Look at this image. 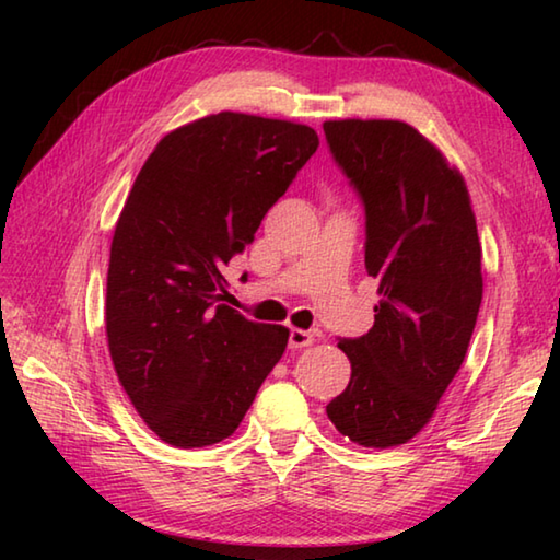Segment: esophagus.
Segmentation results:
<instances>
[{
    "label": "esophagus",
    "instance_id": "obj_1",
    "mask_svg": "<svg viewBox=\"0 0 560 560\" xmlns=\"http://www.w3.org/2000/svg\"><path fill=\"white\" fill-rule=\"evenodd\" d=\"M316 340V336L311 334V330H303V328H291V334H289V348H293V350H301V348H306V346H311Z\"/></svg>",
    "mask_w": 560,
    "mask_h": 560
}]
</instances>
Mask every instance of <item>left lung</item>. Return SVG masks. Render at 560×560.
<instances>
[{"label":"left lung","instance_id":"left-lung-1","mask_svg":"<svg viewBox=\"0 0 560 560\" xmlns=\"http://www.w3.org/2000/svg\"><path fill=\"white\" fill-rule=\"evenodd\" d=\"M330 153L365 207L375 324L340 338L350 383L328 420L363 447H397L432 420L481 306V244L464 177L402 120H326Z\"/></svg>","mask_w":560,"mask_h":560}]
</instances>
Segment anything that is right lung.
<instances>
[{
  "instance_id": "1",
  "label": "right lung",
  "mask_w": 560,
  "mask_h": 560,
  "mask_svg": "<svg viewBox=\"0 0 560 560\" xmlns=\"http://www.w3.org/2000/svg\"><path fill=\"white\" fill-rule=\"evenodd\" d=\"M301 122L222 110L160 140L110 244L106 336L132 407L192 450L240 428L289 343L222 303V269L316 153Z\"/></svg>"
}]
</instances>
